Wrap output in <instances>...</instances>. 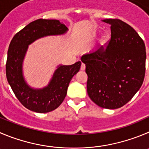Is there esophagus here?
Here are the masks:
<instances>
[{"label":"esophagus","mask_w":149,"mask_h":149,"mask_svg":"<svg viewBox=\"0 0 149 149\" xmlns=\"http://www.w3.org/2000/svg\"><path fill=\"white\" fill-rule=\"evenodd\" d=\"M85 65H84V63L81 64V70H85Z\"/></svg>","instance_id":"1"}]
</instances>
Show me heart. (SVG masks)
<instances>
[{
  "label": "heart",
  "mask_w": 149,
  "mask_h": 149,
  "mask_svg": "<svg viewBox=\"0 0 149 149\" xmlns=\"http://www.w3.org/2000/svg\"><path fill=\"white\" fill-rule=\"evenodd\" d=\"M103 41H104V42H105V41H106V39H105V38H104V39H103Z\"/></svg>",
  "instance_id": "b5f03b06"
}]
</instances>
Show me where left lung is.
I'll return each mask as SVG.
<instances>
[{
	"instance_id": "left-lung-1",
	"label": "left lung",
	"mask_w": 149,
	"mask_h": 149,
	"mask_svg": "<svg viewBox=\"0 0 149 149\" xmlns=\"http://www.w3.org/2000/svg\"><path fill=\"white\" fill-rule=\"evenodd\" d=\"M111 26V40L106 50L84 54L87 93L98 106L118 109L140 90L146 72L143 40L132 27L118 19L103 20Z\"/></svg>"
}]
</instances>
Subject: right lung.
<instances>
[{"label":"right lung","mask_w":149,"mask_h":149,"mask_svg":"<svg viewBox=\"0 0 149 149\" xmlns=\"http://www.w3.org/2000/svg\"><path fill=\"white\" fill-rule=\"evenodd\" d=\"M68 31V27L58 20L38 19L17 33L11 41L6 65V78L17 99L29 110L46 113L56 109L65 99L69 83L79 71L81 62L58 65L48 85L33 88L26 82L23 70L29 45L38 39L62 35Z\"/></svg>","instance_id":"right-lung-1"}]
</instances>
